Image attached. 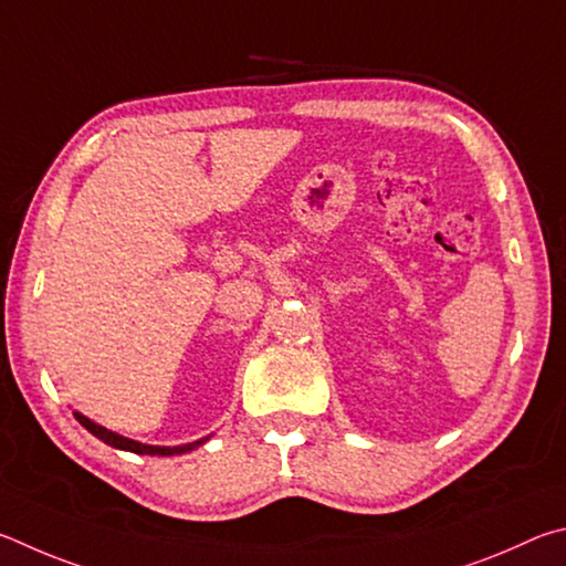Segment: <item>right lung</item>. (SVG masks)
<instances>
[{
  "instance_id": "add662e5",
  "label": "right lung",
  "mask_w": 566,
  "mask_h": 566,
  "mask_svg": "<svg viewBox=\"0 0 566 566\" xmlns=\"http://www.w3.org/2000/svg\"><path fill=\"white\" fill-rule=\"evenodd\" d=\"M74 418L78 420V424H82V428H86L88 432H92L94 438L106 442L108 448H116V450H124V452H134V454H151V458H154V454H158V458H171V454L191 452V450L201 448V444H206L208 440H211V434H208V438H201V440H193V442H186V444H176V448H166V444H146V442L132 440V438H124V434L106 430L104 424L88 420L86 415L76 412V410H74Z\"/></svg>"
}]
</instances>
